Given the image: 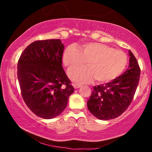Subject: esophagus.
Listing matches in <instances>:
<instances>
[{"label":"esophagus","mask_w":152,"mask_h":152,"mask_svg":"<svg viewBox=\"0 0 152 152\" xmlns=\"http://www.w3.org/2000/svg\"><path fill=\"white\" fill-rule=\"evenodd\" d=\"M72 85L74 86V88H79L81 86L80 84H76V83H73Z\"/></svg>","instance_id":"obj_1"}]
</instances>
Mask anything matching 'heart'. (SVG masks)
<instances>
[{
    "instance_id": "obj_1",
    "label": "heart",
    "mask_w": 152,
    "mask_h": 152,
    "mask_svg": "<svg viewBox=\"0 0 152 152\" xmlns=\"http://www.w3.org/2000/svg\"><path fill=\"white\" fill-rule=\"evenodd\" d=\"M88 67L72 69L70 78L80 83L95 79L98 83H107L117 78L126 68L127 56L122 51L103 43H84L79 49L75 45L67 47L63 54V63L70 69L84 65Z\"/></svg>"
}]
</instances>
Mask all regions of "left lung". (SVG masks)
<instances>
[{
    "label": "left lung",
    "instance_id": "obj_1",
    "mask_svg": "<svg viewBox=\"0 0 152 152\" xmlns=\"http://www.w3.org/2000/svg\"><path fill=\"white\" fill-rule=\"evenodd\" d=\"M129 65L124 73L107 84L93 87L87 102L89 111L101 120H109L120 116L129 106L137 88L140 68L130 50Z\"/></svg>",
    "mask_w": 152,
    "mask_h": 152
}]
</instances>
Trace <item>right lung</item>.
<instances>
[{"label":"right lung","instance_id":"right-lung-1","mask_svg":"<svg viewBox=\"0 0 152 152\" xmlns=\"http://www.w3.org/2000/svg\"><path fill=\"white\" fill-rule=\"evenodd\" d=\"M64 48L60 39L35 41L18 61L17 77L23 101L43 119L60 115L74 91L62 67Z\"/></svg>","mask_w":152,"mask_h":152}]
</instances>
